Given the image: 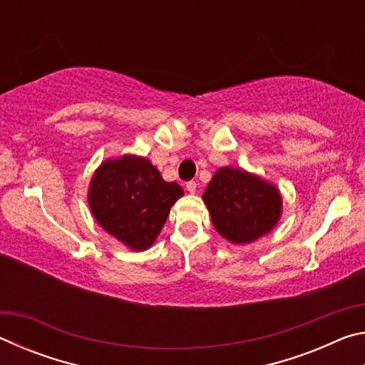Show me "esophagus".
Returning <instances> with one entry per match:
<instances>
[{"mask_svg":"<svg viewBox=\"0 0 365 365\" xmlns=\"http://www.w3.org/2000/svg\"><path fill=\"white\" fill-rule=\"evenodd\" d=\"M187 190L190 191V193H196V182H193V180L188 182L187 183Z\"/></svg>","mask_w":365,"mask_h":365,"instance_id":"esophagus-1","label":"esophagus"}]
</instances>
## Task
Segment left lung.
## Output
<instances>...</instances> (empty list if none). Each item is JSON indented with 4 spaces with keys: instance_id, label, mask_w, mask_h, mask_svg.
Returning <instances> with one entry per match:
<instances>
[{
    "instance_id": "1",
    "label": "left lung",
    "mask_w": 365,
    "mask_h": 365,
    "mask_svg": "<svg viewBox=\"0 0 365 365\" xmlns=\"http://www.w3.org/2000/svg\"><path fill=\"white\" fill-rule=\"evenodd\" d=\"M212 224L233 245L251 243L269 233L282 214L275 185L235 168H222L202 193Z\"/></svg>"
}]
</instances>
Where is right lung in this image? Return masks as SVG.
<instances>
[{"mask_svg": "<svg viewBox=\"0 0 365 365\" xmlns=\"http://www.w3.org/2000/svg\"><path fill=\"white\" fill-rule=\"evenodd\" d=\"M180 196V185L165 182L146 158L125 154L98 168L90 183L88 205L109 235L133 251H145L158 238Z\"/></svg>", "mask_w": 365, "mask_h": 365, "instance_id": "add662e5", "label": "right lung"}]
</instances>
